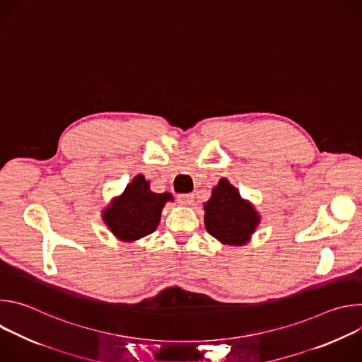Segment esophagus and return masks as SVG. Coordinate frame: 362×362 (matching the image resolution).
<instances>
[{"instance_id": "obj_1", "label": "esophagus", "mask_w": 362, "mask_h": 362, "mask_svg": "<svg viewBox=\"0 0 362 362\" xmlns=\"http://www.w3.org/2000/svg\"><path fill=\"white\" fill-rule=\"evenodd\" d=\"M179 202L185 206H190L194 202V194L193 193H182V194H179Z\"/></svg>"}]
</instances>
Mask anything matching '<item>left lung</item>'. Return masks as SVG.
I'll return each mask as SVG.
<instances>
[{"label": "left lung", "instance_id": "8db88e82", "mask_svg": "<svg viewBox=\"0 0 362 362\" xmlns=\"http://www.w3.org/2000/svg\"><path fill=\"white\" fill-rule=\"evenodd\" d=\"M259 223V216L252 206L240 199L239 192L221 179L204 203V225L208 232L226 245H243Z\"/></svg>", "mask_w": 362, "mask_h": 362}]
</instances>
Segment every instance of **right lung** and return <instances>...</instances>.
Wrapping results in <instances>:
<instances>
[{"label":"right lung","mask_w":362,"mask_h":362,"mask_svg":"<svg viewBox=\"0 0 362 362\" xmlns=\"http://www.w3.org/2000/svg\"><path fill=\"white\" fill-rule=\"evenodd\" d=\"M172 199L170 193H153L148 182L139 175L105 211L103 218L119 239L136 240L156 230L163 206Z\"/></svg>","instance_id":"add662e5"}]
</instances>
